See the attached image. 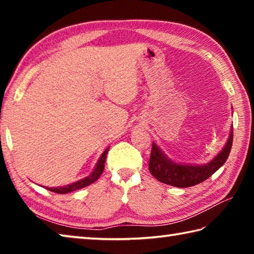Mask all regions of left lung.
<instances>
[{
  "instance_id": "1",
  "label": "left lung",
  "mask_w": 254,
  "mask_h": 254,
  "mask_svg": "<svg viewBox=\"0 0 254 254\" xmlns=\"http://www.w3.org/2000/svg\"><path fill=\"white\" fill-rule=\"evenodd\" d=\"M232 142H233V126L231 127L229 140L222 151L213 160L201 166L182 165V163L170 160L156 143H152L149 170L159 182L170 185V186L179 188L195 186L209 178L215 171H217L224 165L231 152Z\"/></svg>"
}]
</instances>
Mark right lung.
I'll return each mask as SVG.
<instances>
[{
    "instance_id": "obj_1",
    "label": "right lung",
    "mask_w": 254,
    "mask_h": 254,
    "mask_svg": "<svg viewBox=\"0 0 254 254\" xmlns=\"http://www.w3.org/2000/svg\"><path fill=\"white\" fill-rule=\"evenodd\" d=\"M107 151H109V148H107L105 151L102 153V156H101L100 159H98V161L96 163L95 168H94V170H93V173L89 176H87V177L80 179V180H78V182L72 183L70 185H67V186L53 187V188L46 187V188L48 189V190L53 191V192H57V194H67V192L75 191V190H77V189L84 188L86 186H88V185L95 183L96 180L101 177L103 170H104V163H105V160H106Z\"/></svg>"
}]
</instances>
